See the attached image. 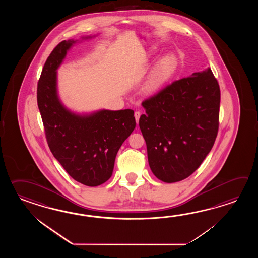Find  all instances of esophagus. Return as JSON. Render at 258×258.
<instances>
[{
  "label": "esophagus",
  "instance_id": "34e87169",
  "mask_svg": "<svg viewBox=\"0 0 258 258\" xmlns=\"http://www.w3.org/2000/svg\"><path fill=\"white\" fill-rule=\"evenodd\" d=\"M140 116H141V112L140 111H136L135 112V118H136V121H137V123H138V121H139V118H140Z\"/></svg>",
  "mask_w": 258,
  "mask_h": 258
}]
</instances>
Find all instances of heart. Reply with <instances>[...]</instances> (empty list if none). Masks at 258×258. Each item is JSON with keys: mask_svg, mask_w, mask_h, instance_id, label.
Here are the masks:
<instances>
[{"mask_svg": "<svg viewBox=\"0 0 258 258\" xmlns=\"http://www.w3.org/2000/svg\"><path fill=\"white\" fill-rule=\"evenodd\" d=\"M177 66L175 57L173 55H165L155 66L152 75L145 85V90L151 93L158 90L171 77Z\"/></svg>", "mask_w": 258, "mask_h": 258, "instance_id": "heart-1", "label": "heart"}]
</instances>
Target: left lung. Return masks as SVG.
Masks as SVG:
<instances>
[{"instance_id": "8db88e82", "label": "left lung", "mask_w": 258, "mask_h": 258, "mask_svg": "<svg viewBox=\"0 0 258 258\" xmlns=\"http://www.w3.org/2000/svg\"><path fill=\"white\" fill-rule=\"evenodd\" d=\"M220 90L210 68L171 83L143 101L139 127L148 164L164 182L186 179L203 162L219 130Z\"/></svg>"}]
</instances>
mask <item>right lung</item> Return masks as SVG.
<instances>
[{
    "instance_id": "add662e5",
    "label": "right lung",
    "mask_w": 258,
    "mask_h": 258,
    "mask_svg": "<svg viewBox=\"0 0 258 258\" xmlns=\"http://www.w3.org/2000/svg\"><path fill=\"white\" fill-rule=\"evenodd\" d=\"M81 40H63L51 51L38 83L37 99L49 148L67 173L87 186L112 175L116 155L136 127L134 110H99L77 113L60 101L57 70L67 51Z\"/></svg>"
}]
</instances>
